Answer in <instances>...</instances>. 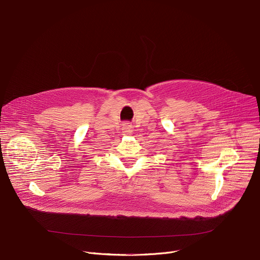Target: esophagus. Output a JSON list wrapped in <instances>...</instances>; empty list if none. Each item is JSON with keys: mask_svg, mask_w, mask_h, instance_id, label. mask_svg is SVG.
Returning a JSON list of instances; mask_svg holds the SVG:
<instances>
[{"mask_svg": "<svg viewBox=\"0 0 260 260\" xmlns=\"http://www.w3.org/2000/svg\"><path fill=\"white\" fill-rule=\"evenodd\" d=\"M132 128H133V125H132V124H129V123H125V124H124L123 129H124L125 132H129V131H132Z\"/></svg>", "mask_w": 260, "mask_h": 260, "instance_id": "obj_1", "label": "esophagus"}]
</instances>
